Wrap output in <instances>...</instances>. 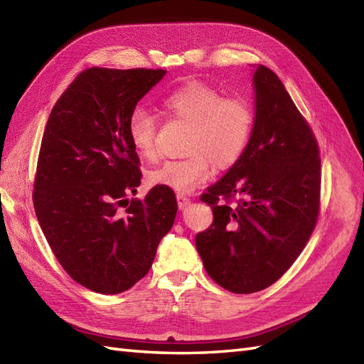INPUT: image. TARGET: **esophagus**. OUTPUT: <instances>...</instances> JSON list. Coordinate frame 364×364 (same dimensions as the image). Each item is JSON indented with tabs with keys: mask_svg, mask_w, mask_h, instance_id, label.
Segmentation results:
<instances>
[{
	"mask_svg": "<svg viewBox=\"0 0 364 364\" xmlns=\"http://www.w3.org/2000/svg\"><path fill=\"white\" fill-rule=\"evenodd\" d=\"M176 201H178V208L180 209L188 208L189 204H191V200L188 197H183V195H178V197H176Z\"/></svg>",
	"mask_w": 364,
	"mask_h": 364,
	"instance_id": "1",
	"label": "esophagus"
}]
</instances>
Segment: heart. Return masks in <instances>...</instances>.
Masks as SVG:
<instances>
[{
  "label": "heart",
  "instance_id": "obj_1",
  "mask_svg": "<svg viewBox=\"0 0 364 364\" xmlns=\"http://www.w3.org/2000/svg\"><path fill=\"white\" fill-rule=\"evenodd\" d=\"M169 117L191 124L181 160L164 161L147 173L152 186L176 193H189L209 178L213 166L228 167L238 160L252 132L254 112L238 97L223 98L221 93L203 82H191L161 100ZM129 139L143 158L156 154V121L144 109H135L127 121Z\"/></svg>",
  "mask_w": 364,
  "mask_h": 364
}]
</instances>
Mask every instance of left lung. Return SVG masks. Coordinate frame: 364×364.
Listing matches in <instances>:
<instances>
[{"label":"left lung","instance_id":"left-lung-1","mask_svg":"<svg viewBox=\"0 0 364 364\" xmlns=\"http://www.w3.org/2000/svg\"><path fill=\"white\" fill-rule=\"evenodd\" d=\"M255 118L243 154L201 195L212 226L195 246L209 277L234 294L274 284L301 254L320 209V151L275 73L254 66ZM237 197L235 207L220 198Z\"/></svg>","mask_w":364,"mask_h":364}]
</instances>
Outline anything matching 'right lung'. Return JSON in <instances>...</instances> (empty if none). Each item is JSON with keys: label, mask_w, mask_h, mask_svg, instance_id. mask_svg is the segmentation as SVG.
I'll use <instances>...</instances> for the list:
<instances>
[{"label": "right lung", "mask_w": 364, "mask_h": 364, "mask_svg": "<svg viewBox=\"0 0 364 364\" xmlns=\"http://www.w3.org/2000/svg\"><path fill=\"white\" fill-rule=\"evenodd\" d=\"M164 75L163 69H86L55 102L44 129L36 218L64 271L93 292L121 294L139 282L175 221L171 189L155 186L144 200L127 198L141 184L127 121Z\"/></svg>", "instance_id": "1"}]
</instances>
